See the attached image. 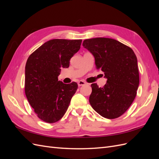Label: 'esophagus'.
Returning a JSON list of instances; mask_svg holds the SVG:
<instances>
[{"instance_id": "obj_1", "label": "esophagus", "mask_w": 159, "mask_h": 159, "mask_svg": "<svg viewBox=\"0 0 159 159\" xmlns=\"http://www.w3.org/2000/svg\"><path fill=\"white\" fill-rule=\"evenodd\" d=\"M85 84H86V83L84 81H82V80H80V81H79L78 82V85L79 87H80V86L84 85H85Z\"/></svg>"}]
</instances>
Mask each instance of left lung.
Listing matches in <instances>:
<instances>
[{"label": "left lung", "mask_w": 159, "mask_h": 159, "mask_svg": "<svg viewBox=\"0 0 159 159\" xmlns=\"http://www.w3.org/2000/svg\"><path fill=\"white\" fill-rule=\"evenodd\" d=\"M83 46L93 55L95 68L102 70L107 79L103 88L91 85L90 105L105 118L121 116L137 95L139 74L135 54L130 47L108 38L85 40Z\"/></svg>", "instance_id": "left-lung-1"}]
</instances>
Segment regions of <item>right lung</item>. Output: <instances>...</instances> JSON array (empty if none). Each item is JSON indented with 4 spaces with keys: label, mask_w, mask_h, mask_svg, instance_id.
Wrapping results in <instances>:
<instances>
[{
    "label": "right lung",
    "mask_w": 159,
    "mask_h": 159,
    "mask_svg": "<svg viewBox=\"0 0 159 159\" xmlns=\"http://www.w3.org/2000/svg\"><path fill=\"white\" fill-rule=\"evenodd\" d=\"M81 40L53 39L30 55L25 67V90L38 117L54 123L62 118L78 89L77 83L58 81L61 68H68L70 60L80 49Z\"/></svg>",
    "instance_id": "obj_1"
}]
</instances>
